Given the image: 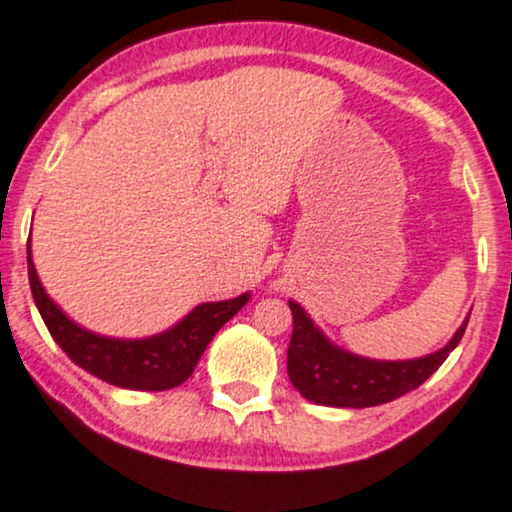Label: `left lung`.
Segmentation results:
<instances>
[{"label": "left lung", "instance_id": "1", "mask_svg": "<svg viewBox=\"0 0 512 512\" xmlns=\"http://www.w3.org/2000/svg\"><path fill=\"white\" fill-rule=\"evenodd\" d=\"M294 330L287 350V374L292 386L309 402L326 407H362L383 405L398 400L419 388L448 359L465 335L467 321L455 330L446 347L417 359H371L359 357L333 340L316 326L297 302L290 299Z\"/></svg>", "mask_w": 512, "mask_h": 512}]
</instances>
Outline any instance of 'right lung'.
I'll return each mask as SVG.
<instances>
[{
  "instance_id": "obj_1",
  "label": "right lung",
  "mask_w": 512,
  "mask_h": 512,
  "mask_svg": "<svg viewBox=\"0 0 512 512\" xmlns=\"http://www.w3.org/2000/svg\"><path fill=\"white\" fill-rule=\"evenodd\" d=\"M28 280L47 330L76 366L110 386L126 390H170L194 374L198 359L215 333L249 302L244 292L225 302H203L182 321L148 338H110L78 326L54 304L35 270L28 242Z\"/></svg>"
}]
</instances>
